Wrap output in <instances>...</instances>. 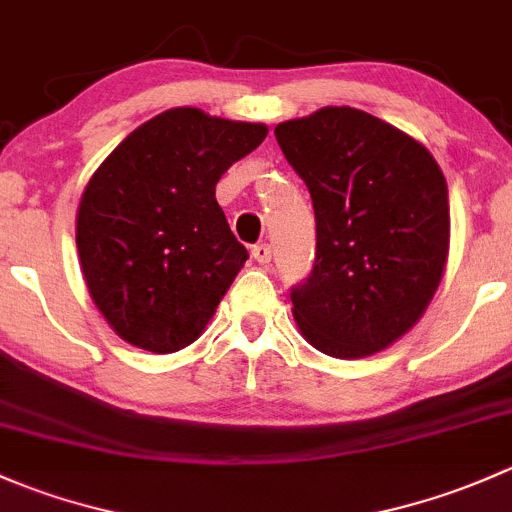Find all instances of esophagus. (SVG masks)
<instances>
[{"label": "esophagus", "instance_id": "1", "mask_svg": "<svg viewBox=\"0 0 512 512\" xmlns=\"http://www.w3.org/2000/svg\"><path fill=\"white\" fill-rule=\"evenodd\" d=\"M251 256H254L256 261L261 263V266H266V263H271L273 251H271V246H268V244H256L254 251H251Z\"/></svg>", "mask_w": 512, "mask_h": 512}]
</instances>
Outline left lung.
Segmentation results:
<instances>
[{
	"mask_svg": "<svg viewBox=\"0 0 512 512\" xmlns=\"http://www.w3.org/2000/svg\"><path fill=\"white\" fill-rule=\"evenodd\" d=\"M315 209V266L293 286V318L315 350L374 355L414 328L449 256V187L434 155L357 108L276 125Z\"/></svg>",
	"mask_w": 512,
	"mask_h": 512,
	"instance_id": "1",
	"label": "left lung"
}]
</instances>
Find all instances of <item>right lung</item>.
Returning <instances> with one entry per match:
<instances>
[{
    "label": "right lung",
    "mask_w": 512,
    "mask_h": 512,
    "mask_svg": "<svg viewBox=\"0 0 512 512\" xmlns=\"http://www.w3.org/2000/svg\"><path fill=\"white\" fill-rule=\"evenodd\" d=\"M266 135L263 123L172 108L88 179L78 258L93 303L125 342L167 355L204 333L249 258L214 197L217 182Z\"/></svg>",
    "instance_id": "right-lung-1"
}]
</instances>
